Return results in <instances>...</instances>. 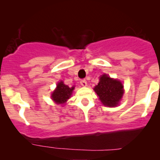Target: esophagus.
Masks as SVG:
<instances>
[{
    "label": "esophagus",
    "mask_w": 160,
    "mask_h": 160,
    "mask_svg": "<svg viewBox=\"0 0 160 160\" xmlns=\"http://www.w3.org/2000/svg\"><path fill=\"white\" fill-rule=\"evenodd\" d=\"M80 83H81V84H82L83 87H87V81L85 80V79H82V80H81Z\"/></svg>",
    "instance_id": "esophagus-1"
}]
</instances>
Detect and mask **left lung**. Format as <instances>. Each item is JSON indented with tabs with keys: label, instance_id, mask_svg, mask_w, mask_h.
Listing matches in <instances>:
<instances>
[{
	"label": "left lung",
	"instance_id": "obj_1",
	"mask_svg": "<svg viewBox=\"0 0 160 160\" xmlns=\"http://www.w3.org/2000/svg\"><path fill=\"white\" fill-rule=\"evenodd\" d=\"M104 106L113 107L117 106L123 95V85L119 81L113 79L103 74L100 82L94 88Z\"/></svg>",
	"mask_w": 160,
	"mask_h": 160
}]
</instances>
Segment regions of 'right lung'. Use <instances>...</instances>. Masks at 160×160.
I'll return each instance as SVG.
<instances>
[{"mask_svg": "<svg viewBox=\"0 0 160 160\" xmlns=\"http://www.w3.org/2000/svg\"><path fill=\"white\" fill-rule=\"evenodd\" d=\"M74 87L70 88L67 85L63 84L62 82L58 83L57 89L52 93V100L58 104H63L71 97Z\"/></svg>", "mask_w": 160, "mask_h": 160, "instance_id": "obj_1", "label": "right lung"}]
</instances>
